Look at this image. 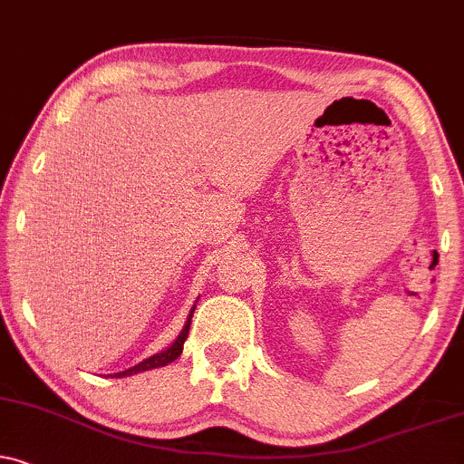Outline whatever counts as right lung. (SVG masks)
<instances>
[{"label":"right lung","instance_id":"right-lung-1","mask_svg":"<svg viewBox=\"0 0 464 464\" xmlns=\"http://www.w3.org/2000/svg\"><path fill=\"white\" fill-rule=\"evenodd\" d=\"M193 310H196V307H193ZM193 310H191V314H188V320H187L185 329H182V334L176 337V342L168 348V351L152 354V357L144 359V362H141V363H137V365H133V368H129V370H124V372H118V374H113V376H130V374H137V372L161 368V365H168V363L174 362V359H179L180 353H182V344H185V340H187V335H188V327H191Z\"/></svg>","mask_w":464,"mask_h":464}]
</instances>
